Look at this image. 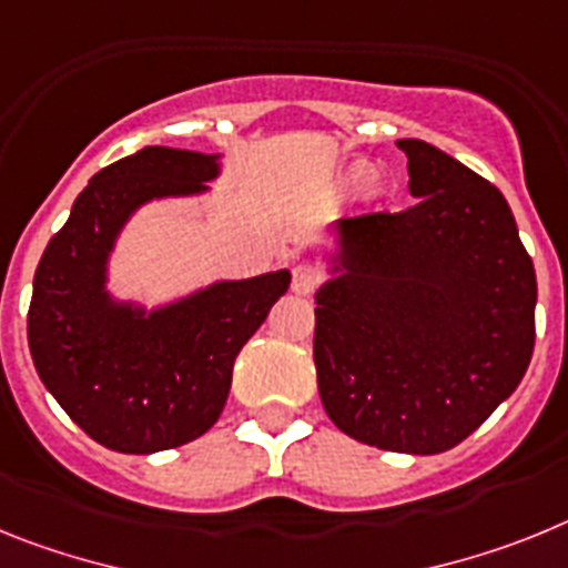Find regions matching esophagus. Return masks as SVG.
I'll return each mask as SVG.
<instances>
[{"label": "esophagus", "mask_w": 568, "mask_h": 568, "mask_svg": "<svg viewBox=\"0 0 568 568\" xmlns=\"http://www.w3.org/2000/svg\"><path fill=\"white\" fill-rule=\"evenodd\" d=\"M320 283H323V271L314 263H300L294 268V277H291V291L294 294H314Z\"/></svg>", "instance_id": "34e87169"}]
</instances>
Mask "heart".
<instances>
[{
    "instance_id": "heart-1",
    "label": "heart",
    "mask_w": 568,
    "mask_h": 568,
    "mask_svg": "<svg viewBox=\"0 0 568 568\" xmlns=\"http://www.w3.org/2000/svg\"><path fill=\"white\" fill-rule=\"evenodd\" d=\"M368 165H363V162H354V165H348L343 171V176H339V182H343L345 189H357V185H363V182L368 180Z\"/></svg>"
}]
</instances>
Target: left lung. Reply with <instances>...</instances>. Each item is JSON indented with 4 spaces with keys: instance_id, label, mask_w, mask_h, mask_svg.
<instances>
[{
    "instance_id": "left-lung-1",
    "label": "left lung",
    "mask_w": 568,
    "mask_h": 568,
    "mask_svg": "<svg viewBox=\"0 0 568 568\" xmlns=\"http://www.w3.org/2000/svg\"><path fill=\"white\" fill-rule=\"evenodd\" d=\"M417 202L337 220L314 366L334 426L403 455L455 448L529 368L537 280L509 202L423 140H397Z\"/></svg>"
}]
</instances>
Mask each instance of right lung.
<instances>
[{
  "label": "right lung",
  "mask_w": 568,
  "mask_h": 568,
  "mask_svg": "<svg viewBox=\"0 0 568 568\" xmlns=\"http://www.w3.org/2000/svg\"><path fill=\"white\" fill-rule=\"evenodd\" d=\"M220 154L148 145L102 168L51 236L33 277L28 345L48 392L88 437L154 455L209 432L229 400L234 359L288 291L285 268L220 280L160 305L108 291V260L151 200L205 194Z\"/></svg>",
  "instance_id": "right-lung-1"
}]
</instances>
